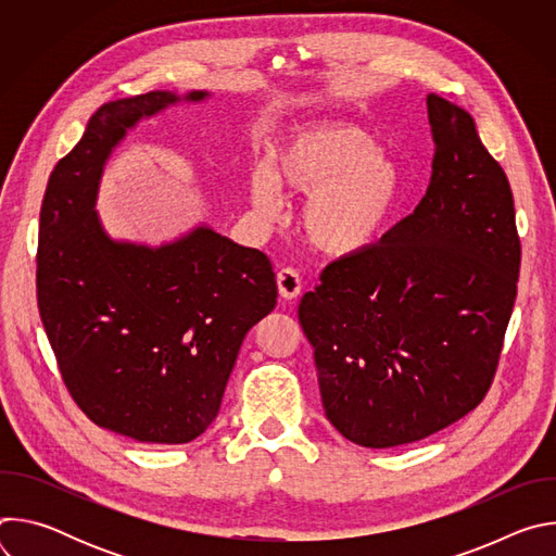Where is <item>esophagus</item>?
<instances>
[{
    "label": "esophagus",
    "instance_id": "1",
    "mask_svg": "<svg viewBox=\"0 0 556 556\" xmlns=\"http://www.w3.org/2000/svg\"><path fill=\"white\" fill-rule=\"evenodd\" d=\"M277 286L279 294L283 299H296L301 294V277L294 268H283L277 273Z\"/></svg>",
    "mask_w": 556,
    "mask_h": 556
}]
</instances>
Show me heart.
<instances>
[{
  "mask_svg": "<svg viewBox=\"0 0 556 556\" xmlns=\"http://www.w3.org/2000/svg\"><path fill=\"white\" fill-rule=\"evenodd\" d=\"M403 169L376 149L361 127L324 121L290 129L275 149L273 165L255 163L249 195L262 217H275L281 191L307 195L303 228L324 253L352 255L371 247L403 193Z\"/></svg>",
  "mask_w": 556,
  "mask_h": 556,
  "instance_id": "b5f03b06",
  "label": "heart"
}]
</instances>
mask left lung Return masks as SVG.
I'll return each mask as SVG.
<instances>
[{
	"instance_id": "8db88e82",
	"label": "left lung",
	"mask_w": 556,
	"mask_h": 556,
	"mask_svg": "<svg viewBox=\"0 0 556 556\" xmlns=\"http://www.w3.org/2000/svg\"><path fill=\"white\" fill-rule=\"evenodd\" d=\"M431 180L382 240L299 303L328 420L350 442L422 440L489 393L521 264L508 178L462 108L429 94Z\"/></svg>"
}]
</instances>
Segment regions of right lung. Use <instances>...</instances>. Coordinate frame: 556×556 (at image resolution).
Segmentation results:
<instances>
[{
    "label": "right lung",
    "instance_id": "add662e5",
    "mask_svg": "<svg viewBox=\"0 0 556 556\" xmlns=\"http://www.w3.org/2000/svg\"><path fill=\"white\" fill-rule=\"evenodd\" d=\"M178 101L155 90L99 108L52 169L39 215L37 303L72 401L94 425L151 444L206 431L247 332L277 305L273 264L257 249L206 226L149 249L114 242L99 222L112 149Z\"/></svg>",
    "mask_w": 556,
    "mask_h": 556
}]
</instances>
